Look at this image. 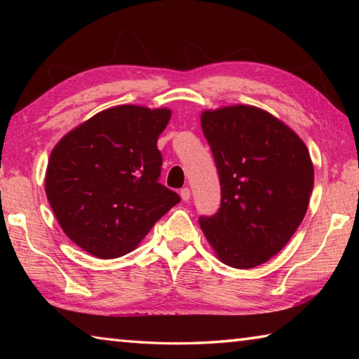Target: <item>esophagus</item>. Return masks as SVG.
<instances>
[{
	"instance_id": "34e87169",
	"label": "esophagus",
	"mask_w": 359,
	"mask_h": 359,
	"mask_svg": "<svg viewBox=\"0 0 359 359\" xmlns=\"http://www.w3.org/2000/svg\"><path fill=\"white\" fill-rule=\"evenodd\" d=\"M180 198L182 199H184V201H188V199H190L191 198V191H190V188H182V190H180Z\"/></svg>"
}]
</instances>
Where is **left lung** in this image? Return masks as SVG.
Returning a JSON list of instances; mask_svg holds the SVG:
<instances>
[{
	"mask_svg": "<svg viewBox=\"0 0 359 359\" xmlns=\"http://www.w3.org/2000/svg\"><path fill=\"white\" fill-rule=\"evenodd\" d=\"M201 126L220 175L222 208L199 218L222 263L250 269L288 244L309 208L313 163L302 139L264 109H205Z\"/></svg>",
	"mask_w": 359,
	"mask_h": 359,
	"instance_id": "1",
	"label": "left lung"
}]
</instances>
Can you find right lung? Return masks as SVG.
Returning a JSON list of instances; mask_svg holds the SVG:
<instances>
[{"label": "right lung", "mask_w": 359, "mask_h": 359, "mask_svg": "<svg viewBox=\"0 0 359 359\" xmlns=\"http://www.w3.org/2000/svg\"><path fill=\"white\" fill-rule=\"evenodd\" d=\"M171 109L136 104L101 111L53 147L46 194L65 234L101 259L137 248L151 226L180 201L158 184L156 149Z\"/></svg>", "instance_id": "add662e5"}]
</instances>
